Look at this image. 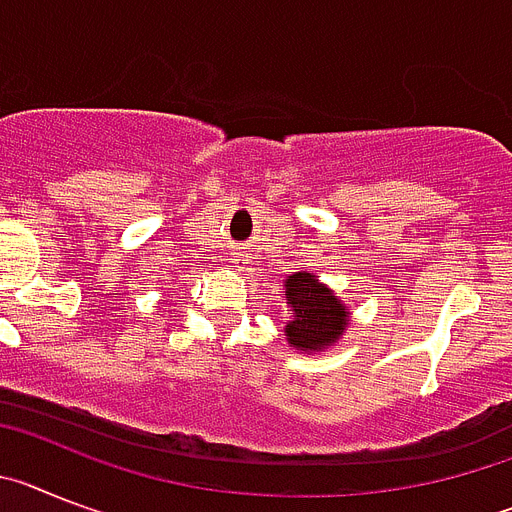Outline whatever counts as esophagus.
<instances>
[{"mask_svg": "<svg viewBox=\"0 0 512 512\" xmlns=\"http://www.w3.org/2000/svg\"><path fill=\"white\" fill-rule=\"evenodd\" d=\"M229 260L234 262V268H244V265H250V252H231Z\"/></svg>", "mask_w": 512, "mask_h": 512, "instance_id": "esophagus-1", "label": "esophagus"}]
</instances>
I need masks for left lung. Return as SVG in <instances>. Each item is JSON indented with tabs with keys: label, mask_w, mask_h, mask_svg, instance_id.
Wrapping results in <instances>:
<instances>
[{
	"label": "left lung",
	"mask_w": 512,
	"mask_h": 512,
	"mask_svg": "<svg viewBox=\"0 0 512 512\" xmlns=\"http://www.w3.org/2000/svg\"><path fill=\"white\" fill-rule=\"evenodd\" d=\"M288 306L286 342L301 353H324L342 340L350 324L348 304L319 275L301 270L283 281Z\"/></svg>",
	"instance_id": "8db88e82"
}]
</instances>
